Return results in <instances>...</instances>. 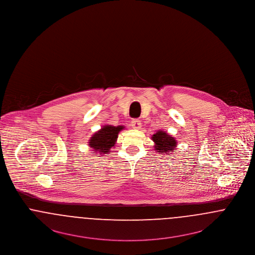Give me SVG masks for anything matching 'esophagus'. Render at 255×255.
<instances>
[{"instance_id":"obj_1","label":"esophagus","mask_w":255,"mask_h":255,"mask_svg":"<svg viewBox=\"0 0 255 255\" xmlns=\"http://www.w3.org/2000/svg\"><path fill=\"white\" fill-rule=\"evenodd\" d=\"M131 126L133 129H140L141 128V122L138 120H133L131 122Z\"/></svg>"}]
</instances>
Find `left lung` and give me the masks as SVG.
I'll return each mask as SVG.
<instances>
[{
	"label": "left lung",
	"instance_id": "left-lung-1",
	"mask_svg": "<svg viewBox=\"0 0 255 255\" xmlns=\"http://www.w3.org/2000/svg\"><path fill=\"white\" fill-rule=\"evenodd\" d=\"M152 140L154 141L155 150L160 154L169 155L170 152H174L177 147V140L175 137L170 135L165 131L159 130L152 135Z\"/></svg>",
	"mask_w": 255,
	"mask_h": 255
}]
</instances>
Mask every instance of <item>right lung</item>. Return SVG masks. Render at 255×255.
<instances>
[{"label": "right lung", "instance_id": "right-lung-1", "mask_svg": "<svg viewBox=\"0 0 255 255\" xmlns=\"http://www.w3.org/2000/svg\"><path fill=\"white\" fill-rule=\"evenodd\" d=\"M124 129V127L105 125L99 131L93 134L89 140V146L93 148L95 153H99L101 156L103 154H108L110 150L116 145L119 133Z\"/></svg>", "mask_w": 255, "mask_h": 255}]
</instances>
